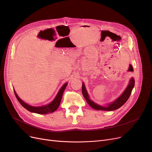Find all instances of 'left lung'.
Returning a JSON list of instances; mask_svg holds the SVG:
<instances>
[{"label":"left lung","mask_w":152,"mask_h":152,"mask_svg":"<svg viewBox=\"0 0 152 152\" xmlns=\"http://www.w3.org/2000/svg\"><path fill=\"white\" fill-rule=\"evenodd\" d=\"M134 86V80L133 78L129 80V84L128 86L127 87V88L126 90L124 91L122 94L119 97L117 100L115 101L114 102L112 103L108 104V107H102V106L98 105V104H96L94 102H93V101H91L89 99V97L88 94H87V91L85 88V86L84 84H82V94H83L84 97L85 98L86 100L87 101V102L88 103V104L91 106V107L95 109V110H105V111H112V110H117L121 107L125 103L127 99L129 98V96H131L132 90L133 89V87Z\"/></svg>","instance_id":"obj_1"}]
</instances>
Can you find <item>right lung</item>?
<instances>
[{
  "label": "right lung",
  "instance_id": "add662e5",
  "mask_svg": "<svg viewBox=\"0 0 152 152\" xmlns=\"http://www.w3.org/2000/svg\"><path fill=\"white\" fill-rule=\"evenodd\" d=\"M67 86V83L64 84L60 90L59 91L58 93L57 96H56V98H54V99L53 101V102L49 103L48 105H45L42 106V107H31L30 105H28V104L25 103L24 102L18 97L16 92L14 90V92H15V94L17 99L18 100V102L20 103V104L23 107L25 108L26 110H28V111L31 112H34L36 113H39V114H46L49 113H52L54 112L55 110H56L59 107V104H60L61 103V100L62 98V96L64 93V91H65L66 87Z\"/></svg>",
  "mask_w": 152,
  "mask_h": 152
}]
</instances>
